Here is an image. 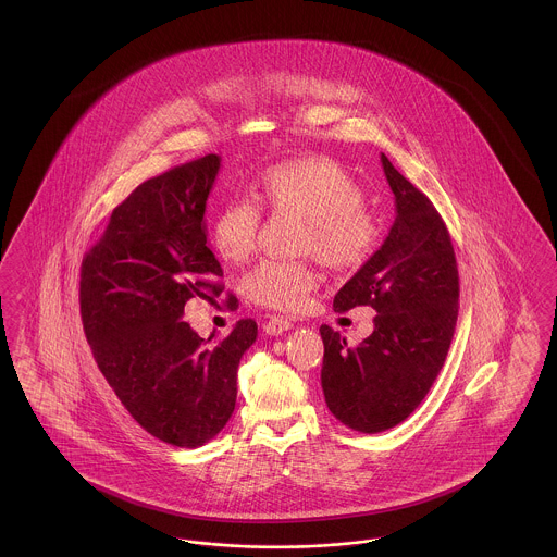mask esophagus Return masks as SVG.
Returning a JSON list of instances; mask_svg holds the SVG:
<instances>
[{
    "label": "esophagus",
    "instance_id": "esophagus-1",
    "mask_svg": "<svg viewBox=\"0 0 557 557\" xmlns=\"http://www.w3.org/2000/svg\"><path fill=\"white\" fill-rule=\"evenodd\" d=\"M292 323L288 318H271L265 323V332L269 336H282L284 332H288L290 330Z\"/></svg>",
    "mask_w": 557,
    "mask_h": 557
}]
</instances>
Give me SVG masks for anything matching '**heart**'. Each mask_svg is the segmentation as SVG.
I'll return each instance as SVG.
<instances>
[{
  "label": "heart",
  "instance_id": "obj_1",
  "mask_svg": "<svg viewBox=\"0 0 557 557\" xmlns=\"http://www.w3.org/2000/svg\"><path fill=\"white\" fill-rule=\"evenodd\" d=\"M257 202L273 214L302 219L298 250L315 255L334 271H355L375 252L382 227L363 202V187L345 166L327 157L277 162L263 171L255 189ZM261 209L234 198L211 219V242L216 255L230 263H246L257 250ZM319 273L311 261L269 259L246 277V292L257 305L298 313L307 309Z\"/></svg>",
  "mask_w": 557,
  "mask_h": 557
}]
</instances>
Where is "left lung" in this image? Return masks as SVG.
I'll return each mask as SVG.
<instances>
[{"mask_svg":"<svg viewBox=\"0 0 557 557\" xmlns=\"http://www.w3.org/2000/svg\"><path fill=\"white\" fill-rule=\"evenodd\" d=\"M395 194V223L370 261L334 296L338 313L371 307L373 332L359 346L321 325V388L343 424L375 434L407 420L449 352L459 273L449 230L430 198L382 154Z\"/></svg>","mask_w":557,"mask_h":557,"instance_id":"1","label":"left lung"}]
</instances>
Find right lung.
Masks as SVG:
<instances>
[{
  "label": "right lung",
  "instance_id": "obj_1",
  "mask_svg": "<svg viewBox=\"0 0 557 557\" xmlns=\"http://www.w3.org/2000/svg\"><path fill=\"white\" fill-rule=\"evenodd\" d=\"M219 166L207 154L139 184L81 263V321L98 368L137 424L186 449L230 422L239 359L257 341L255 319L216 345L182 319L189 298L223 292L202 221Z\"/></svg>",
  "mask_w": 557,
  "mask_h": 557
}]
</instances>
